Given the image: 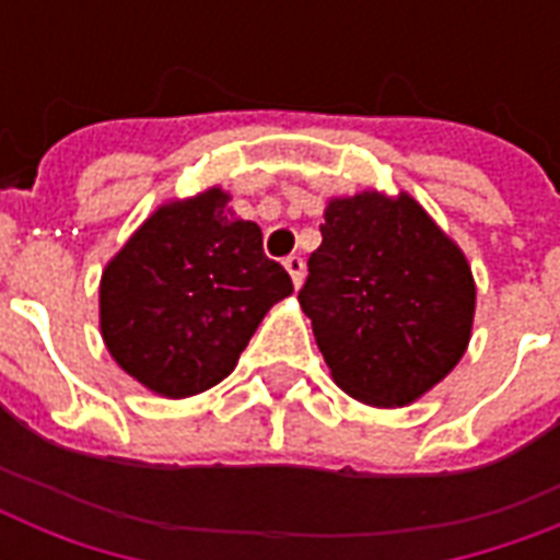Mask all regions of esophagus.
<instances>
[{"label":"esophagus","mask_w":560,"mask_h":560,"mask_svg":"<svg viewBox=\"0 0 560 560\" xmlns=\"http://www.w3.org/2000/svg\"><path fill=\"white\" fill-rule=\"evenodd\" d=\"M284 270L290 272V279H293V288H302V279H305V261L299 258V255H290L284 258Z\"/></svg>","instance_id":"1"}]
</instances>
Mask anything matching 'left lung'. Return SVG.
<instances>
[{
    "label": "left lung",
    "mask_w": 560,
    "mask_h": 560,
    "mask_svg": "<svg viewBox=\"0 0 560 560\" xmlns=\"http://www.w3.org/2000/svg\"><path fill=\"white\" fill-rule=\"evenodd\" d=\"M299 305L334 383L372 407H407L470 342L468 258L407 191L334 197Z\"/></svg>",
    "instance_id": "left-lung-1"
}]
</instances>
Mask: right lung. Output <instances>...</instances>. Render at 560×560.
<instances>
[{"mask_svg": "<svg viewBox=\"0 0 560 560\" xmlns=\"http://www.w3.org/2000/svg\"><path fill=\"white\" fill-rule=\"evenodd\" d=\"M293 293L261 229L209 188L153 211L101 272V337L118 366L162 398L211 389L276 302Z\"/></svg>", "mask_w": 560, "mask_h": 560, "instance_id": "obj_1", "label": "right lung"}]
</instances>
